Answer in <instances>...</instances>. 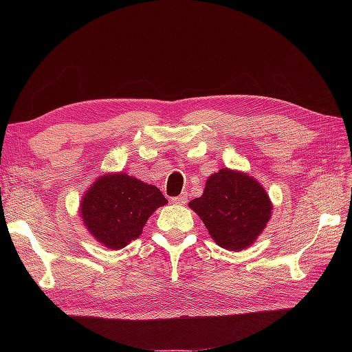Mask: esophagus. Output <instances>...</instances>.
<instances>
[{
	"label": "esophagus",
	"instance_id": "esophagus-1",
	"mask_svg": "<svg viewBox=\"0 0 352 352\" xmlns=\"http://www.w3.org/2000/svg\"><path fill=\"white\" fill-rule=\"evenodd\" d=\"M172 201L175 202V204H186V201H188V197H186V194H182V195H179V197H175V198H172Z\"/></svg>",
	"mask_w": 352,
	"mask_h": 352
}]
</instances>
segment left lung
Instances as JSON below:
<instances>
[{"mask_svg":"<svg viewBox=\"0 0 352 352\" xmlns=\"http://www.w3.org/2000/svg\"><path fill=\"white\" fill-rule=\"evenodd\" d=\"M221 248L241 251L257 239L272 216L264 188L248 175L221 168L211 175L204 194L189 202Z\"/></svg>","mask_w":352,"mask_h":352,"instance_id":"8db88e82","label":"left lung"}]
</instances>
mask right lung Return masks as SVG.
<instances>
[{
    "label": "right lung",
    "mask_w": 352,
    "mask_h": 352,
    "mask_svg": "<svg viewBox=\"0 0 352 352\" xmlns=\"http://www.w3.org/2000/svg\"><path fill=\"white\" fill-rule=\"evenodd\" d=\"M164 204L158 188L124 173L107 175L85 194L80 214L95 239L120 250L141 236L146 220Z\"/></svg>",
    "instance_id": "1"
}]
</instances>
